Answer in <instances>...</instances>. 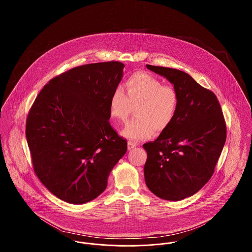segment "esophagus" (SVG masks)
Masks as SVG:
<instances>
[{"label":"esophagus","mask_w":252,"mask_h":252,"mask_svg":"<svg viewBox=\"0 0 252 252\" xmlns=\"http://www.w3.org/2000/svg\"><path fill=\"white\" fill-rule=\"evenodd\" d=\"M136 146H137L136 143H133L131 141H128V143H127V148H128L129 150H131L132 148H134V147H136Z\"/></svg>","instance_id":"esophagus-1"}]
</instances>
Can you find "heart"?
Masks as SVG:
<instances>
[{"instance_id":"b5f03b06","label":"heart","mask_w":252,"mask_h":252,"mask_svg":"<svg viewBox=\"0 0 252 252\" xmlns=\"http://www.w3.org/2000/svg\"><path fill=\"white\" fill-rule=\"evenodd\" d=\"M179 100L173 86L163 85L148 72H134L126 82V93L121 87L112 93L109 114L125 122L132 107H136V118L126 123L123 134L133 141H141L150 138L153 131L158 134L167 129L176 116Z\"/></svg>"}]
</instances>
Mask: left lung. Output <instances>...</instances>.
Returning <instances> with one entry per match:
<instances>
[{"instance_id": "8db88e82", "label": "left lung", "mask_w": 252, "mask_h": 252, "mask_svg": "<svg viewBox=\"0 0 252 252\" xmlns=\"http://www.w3.org/2000/svg\"><path fill=\"white\" fill-rule=\"evenodd\" d=\"M166 77L179 94L171 125L147 152L144 180L157 196L178 201L198 192L215 173L227 138L226 122L216 94L177 69L146 65Z\"/></svg>"}]
</instances>
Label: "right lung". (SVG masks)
Masks as SVG:
<instances>
[{
  "instance_id": "obj_1",
  "label": "right lung",
  "mask_w": 252,
  "mask_h": 252,
  "mask_svg": "<svg viewBox=\"0 0 252 252\" xmlns=\"http://www.w3.org/2000/svg\"><path fill=\"white\" fill-rule=\"evenodd\" d=\"M124 67L108 61L62 72L43 87L28 112L25 134L35 174L63 201L83 204L101 194L127 150L108 121Z\"/></svg>"
}]
</instances>
